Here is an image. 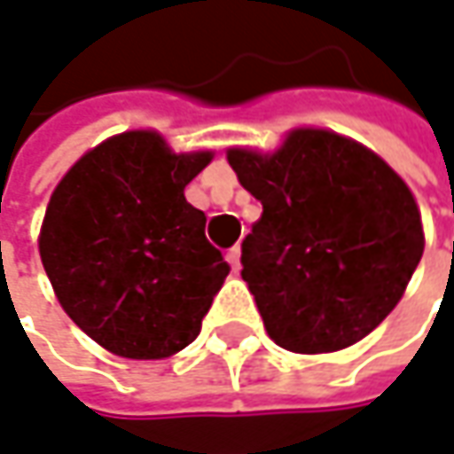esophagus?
<instances>
[{
	"instance_id": "obj_1",
	"label": "esophagus",
	"mask_w": 454,
	"mask_h": 454,
	"mask_svg": "<svg viewBox=\"0 0 454 454\" xmlns=\"http://www.w3.org/2000/svg\"><path fill=\"white\" fill-rule=\"evenodd\" d=\"M226 260L231 262V268L239 272V268H241V247L236 244V247H231L226 252Z\"/></svg>"
}]
</instances>
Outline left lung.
I'll return each instance as SVG.
<instances>
[{"label": "left lung", "mask_w": 454, "mask_h": 454, "mask_svg": "<svg viewBox=\"0 0 454 454\" xmlns=\"http://www.w3.org/2000/svg\"><path fill=\"white\" fill-rule=\"evenodd\" d=\"M228 163L262 202L241 241V278L270 338L294 353L366 338L424 254L405 182L364 145L325 129H296L272 155L228 150Z\"/></svg>", "instance_id": "left-lung-1"}]
</instances>
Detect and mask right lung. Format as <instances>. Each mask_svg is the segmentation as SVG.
Returning <instances> with one entry per match:
<instances>
[{"label":"right lung","instance_id":"1","mask_svg":"<svg viewBox=\"0 0 454 454\" xmlns=\"http://www.w3.org/2000/svg\"><path fill=\"white\" fill-rule=\"evenodd\" d=\"M210 153L127 132L82 155L51 194L41 262L69 319L124 358H166L202 327L228 275L184 186Z\"/></svg>","mask_w":454,"mask_h":454}]
</instances>
